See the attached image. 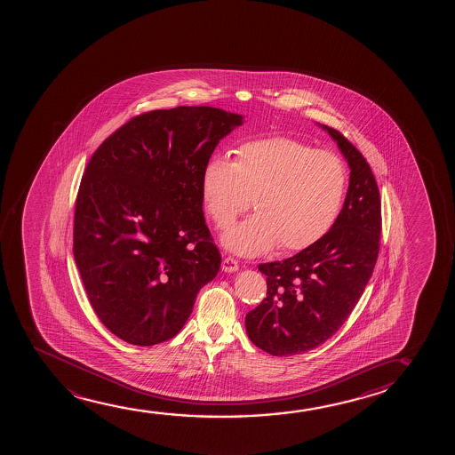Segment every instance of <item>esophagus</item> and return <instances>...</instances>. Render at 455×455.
I'll return each instance as SVG.
<instances>
[{
  "instance_id": "34e87169",
  "label": "esophagus",
  "mask_w": 455,
  "mask_h": 455,
  "mask_svg": "<svg viewBox=\"0 0 455 455\" xmlns=\"http://www.w3.org/2000/svg\"><path fill=\"white\" fill-rule=\"evenodd\" d=\"M237 268H239V264H237L235 258H231V256L224 258V261H222V270H224V272L231 274V272H236Z\"/></svg>"
}]
</instances>
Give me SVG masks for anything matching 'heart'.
Wrapping results in <instances>:
<instances>
[{
    "label": "heart",
    "mask_w": 455,
    "mask_h": 455,
    "mask_svg": "<svg viewBox=\"0 0 455 455\" xmlns=\"http://www.w3.org/2000/svg\"><path fill=\"white\" fill-rule=\"evenodd\" d=\"M347 168L330 150H312L287 137L251 140L235 150L233 163L214 156L202 171V197L218 228L249 210L256 214L222 236L237 255L311 247L331 230L342 208Z\"/></svg>",
    "instance_id": "b5f03b06"
}]
</instances>
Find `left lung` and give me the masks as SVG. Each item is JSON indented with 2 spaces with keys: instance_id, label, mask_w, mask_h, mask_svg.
<instances>
[{
  "instance_id": "obj_1",
  "label": "left lung",
  "mask_w": 455,
  "mask_h": 455,
  "mask_svg": "<svg viewBox=\"0 0 455 455\" xmlns=\"http://www.w3.org/2000/svg\"><path fill=\"white\" fill-rule=\"evenodd\" d=\"M322 127L348 162V191L320 241L284 261L258 266L267 276V297L245 315V330L272 355H301L334 336L365 291L379 253L380 197L371 168L340 132Z\"/></svg>"
}]
</instances>
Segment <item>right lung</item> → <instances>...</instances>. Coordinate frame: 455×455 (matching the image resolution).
Here are the masks:
<instances>
[{"label": "right lung", "mask_w": 455, "mask_h": 455, "mask_svg": "<svg viewBox=\"0 0 455 455\" xmlns=\"http://www.w3.org/2000/svg\"><path fill=\"white\" fill-rule=\"evenodd\" d=\"M243 115L214 107L143 113L107 138L76 199L73 253L90 305L124 342L150 347L187 323L220 253L202 171Z\"/></svg>", "instance_id": "obj_1"}]
</instances>
